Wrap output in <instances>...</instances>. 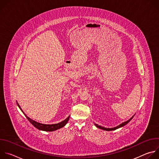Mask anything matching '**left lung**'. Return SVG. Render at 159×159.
<instances>
[{"label":"left lung","instance_id":"obj_1","mask_svg":"<svg viewBox=\"0 0 159 159\" xmlns=\"http://www.w3.org/2000/svg\"><path fill=\"white\" fill-rule=\"evenodd\" d=\"M133 116H133L129 120H128V121H125V122H123V123H122L121 124H120V125H118V126H116V127H114V128H104V127H103V126H99V125H98V124H95V125H96V127H98V128H100V129H103V130H106V131H112V130H115V129H118V128H121V127H123V126H124L125 125H126V124H128L131 120H132V118H133Z\"/></svg>","mask_w":159,"mask_h":159}]
</instances>
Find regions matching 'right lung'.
Returning a JSON list of instances; mask_svg holds the SVG:
<instances>
[{
  "label": "right lung",
  "mask_w": 159,
  "mask_h": 159,
  "mask_svg": "<svg viewBox=\"0 0 159 159\" xmlns=\"http://www.w3.org/2000/svg\"><path fill=\"white\" fill-rule=\"evenodd\" d=\"M17 104L18 106V107L20 108V109L21 110V111L24 113V115H25V116L27 118V119L28 120V121L35 127L37 129H39V130H43V131H55V130H57L58 129H60L62 127H63L68 122V121H69V118L70 116L68 117L67 118H66L65 120L62 121L60 123H58L57 124H52V125H45V124H42V123H38V122H36L33 120H31V118H30L28 116H26V115L25 114V112H23V111L22 110V109L20 108V106L19 105L18 102H17Z\"/></svg>",
  "instance_id": "1"
}]
</instances>
